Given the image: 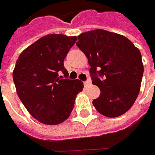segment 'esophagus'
Masks as SVG:
<instances>
[{"label": "esophagus", "mask_w": 155, "mask_h": 155, "mask_svg": "<svg viewBox=\"0 0 155 155\" xmlns=\"http://www.w3.org/2000/svg\"><path fill=\"white\" fill-rule=\"evenodd\" d=\"M84 86H85V87L89 86V85L91 84V81H90V80L84 81Z\"/></svg>", "instance_id": "esophagus-1"}]
</instances>
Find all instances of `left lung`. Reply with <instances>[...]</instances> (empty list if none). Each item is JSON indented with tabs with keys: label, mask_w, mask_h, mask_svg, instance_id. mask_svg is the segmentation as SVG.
<instances>
[{
	"label": "left lung",
	"mask_w": 155,
	"mask_h": 155,
	"mask_svg": "<svg viewBox=\"0 0 155 155\" xmlns=\"http://www.w3.org/2000/svg\"><path fill=\"white\" fill-rule=\"evenodd\" d=\"M76 45L87 57L92 84L101 91L92 102L96 110L108 117L126 113L140 92L144 68L139 49L128 38L103 29L81 33Z\"/></svg>",
	"instance_id": "left-lung-1"
}]
</instances>
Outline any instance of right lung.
Wrapping results in <instances>:
<instances>
[{
  "label": "right lung",
  "instance_id": "1",
  "mask_svg": "<svg viewBox=\"0 0 155 155\" xmlns=\"http://www.w3.org/2000/svg\"><path fill=\"white\" fill-rule=\"evenodd\" d=\"M77 41L76 36L48 34L29 45L19 56L13 79L19 98L39 122L57 125L73 110L84 84L69 79L64 59ZM66 78L62 80L61 73Z\"/></svg>",
  "mask_w": 155,
  "mask_h": 155
}]
</instances>
